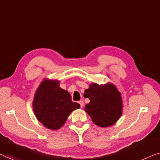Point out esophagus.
Instances as JSON below:
<instances>
[{
  "label": "esophagus",
  "instance_id": "34e87169",
  "mask_svg": "<svg viewBox=\"0 0 160 160\" xmlns=\"http://www.w3.org/2000/svg\"><path fill=\"white\" fill-rule=\"evenodd\" d=\"M79 104H80V107L82 108V107H83V105H84V103H83L82 101H80V102H79Z\"/></svg>",
  "mask_w": 160,
  "mask_h": 160
}]
</instances>
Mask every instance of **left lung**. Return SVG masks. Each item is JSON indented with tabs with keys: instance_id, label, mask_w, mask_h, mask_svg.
<instances>
[{
	"instance_id": "left-lung-1",
	"label": "left lung",
	"mask_w": 160,
	"mask_h": 160,
	"mask_svg": "<svg viewBox=\"0 0 160 160\" xmlns=\"http://www.w3.org/2000/svg\"><path fill=\"white\" fill-rule=\"evenodd\" d=\"M84 97L90 99L85 106V111L99 127L113 125L122 114V96L113 83H91L85 91Z\"/></svg>"
}]
</instances>
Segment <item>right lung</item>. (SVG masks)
<instances>
[{"mask_svg": "<svg viewBox=\"0 0 160 160\" xmlns=\"http://www.w3.org/2000/svg\"><path fill=\"white\" fill-rule=\"evenodd\" d=\"M59 80L45 78L36 90L32 109L37 120L48 129L57 130L65 124L79 103L72 102L70 93L61 88Z\"/></svg>", "mask_w": 160, "mask_h": 160, "instance_id": "1", "label": "right lung"}]
</instances>
